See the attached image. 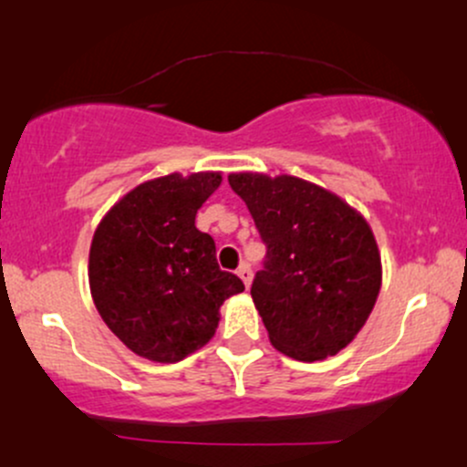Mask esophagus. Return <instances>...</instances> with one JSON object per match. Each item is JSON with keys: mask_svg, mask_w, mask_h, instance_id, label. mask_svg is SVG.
Listing matches in <instances>:
<instances>
[{"mask_svg": "<svg viewBox=\"0 0 467 467\" xmlns=\"http://www.w3.org/2000/svg\"><path fill=\"white\" fill-rule=\"evenodd\" d=\"M237 275H239L241 281H244V285L250 287V283H252V267L248 264H241L239 270H237Z\"/></svg>", "mask_w": 467, "mask_h": 467, "instance_id": "1", "label": "esophagus"}]
</instances>
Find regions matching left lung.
<instances>
[{
  "label": "left lung",
  "instance_id": "8db88e82",
  "mask_svg": "<svg viewBox=\"0 0 467 467\" xmlns=\"http://www.w3.org/2000/svg\"><path fill=\"white\" fill-rule=\"evenodd\" d=\"M267 254L252 301L278 351L316 362L336 356L367 323L382 285L373 230L334 192L294 175L230 173Z\"/></svg>",
  "mask_w": 467,
  "mask_h": 467
}]
</instances>
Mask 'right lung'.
<instances>
[{"label": "right lung", "mask_w": 467, "mask_h": 467, "mask_svg": "<svg viewBox=\"0 0 467 467\" xmlns=\"http://www.w3.org/2000/svg\"><path fill=\"white\" fill-rule=\"evenodd\" d=\"M222 173L164 175L114 203L89 248V289L100 318L138 356L180 362L202 349L219 307L244 292L217 265L215 241L195 228Z\"/></svg>", "instance_id": "add662e5"}]
</instances>
